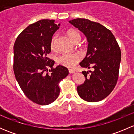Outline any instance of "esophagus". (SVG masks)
<instances>
[{"instance_id":"esophagus-1","label":"esophagus","mask_w":134,"mask_h":134,"mask_svg":"<svg viewBox=\"0 0 134 134\" xmlns=\"http://www.w3.org/2000/svg\"><path fill=\"white\" fill-rule=\"evenodd\" d=\"M69 73H75V71L73 69H69Z\"/></svg>"}]
</instances>
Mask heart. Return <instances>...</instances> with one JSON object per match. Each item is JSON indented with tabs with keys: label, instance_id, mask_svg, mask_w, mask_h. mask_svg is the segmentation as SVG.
Instances as JSON below:
<instances>
[{
	"label": "heart",
	"instance_id": "heart-1",
	"mask_svg": "<svg viewBox=\"0 0 134 134\" xmlns=\"http://www.w3.org/2000/svg\"><path fill=\"white\" fill-rule=\"evenodd\" d=\"M66 35L70 40L74 43H78L80 41L81 36L78 31L75 30L70 29L66 32ZM57 36L54 35L52 37L50 43V47L52 50H54L56 48ZM82 56L77 53L74 54H62L57 58V62L59 64L67 67H72L80 61Z\"/></svg>",
	"mask_w": 134,
	"mask_h": 134
}]
</instances>
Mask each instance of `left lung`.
Returning a JSON list of instances; mask_svg holds the SVG:
<instances>
[{
  "mask_svg": "<svg viewBox=\"0 0 134 134\" xmlns=\"http://www.w3.org/2000/svg\"><path fill=\"white\" fill-rule=\"evenodd\" d=\"M70 23L83 32L88 41L87 52L80 65L85 82L78 86L80 97L90 102H98L107 97L117 84L119 78L121 52L115 37L109 30L98 23L86 19H75Z\"/></svg>",
  "mask_w": 134,
  "mask_h": 134,
  "instance_id": "8db88e82",
  "label": "left lung"
}]
</instances>
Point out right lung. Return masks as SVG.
I'll return each instance as SVG.
<instances>
[{
    "mask_svg": "<svg viewBox=\"0 0 134 134\" xmlns=\"http://www.w3.org/2000/svg\"><path fill=\"white\" fill-rule=\"evenodd\" d=\"M54 22L42 19L31 24L19 35L13 46L16 80L25 95L40 105L56 100L60 91L59 83L69 74L64 66L54 68V61L47 56L51 51L52 36L59 26Z\"/></svg>",
    "mask_w": 134,
    "mask_h": 134,
    "instance_id": "add662e5",
    "label": "right lung"
}]
</instances>
